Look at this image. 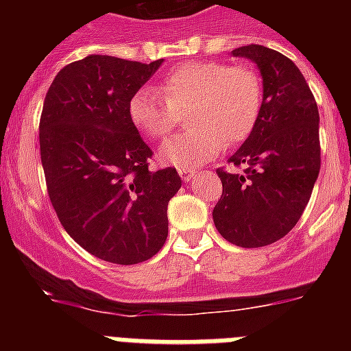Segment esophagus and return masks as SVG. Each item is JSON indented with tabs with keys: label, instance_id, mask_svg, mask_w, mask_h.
Masks as SVG:
<instances>
[{
	"label": "esophagus",
	"instance_id": "esophagus-1",
	"mask_svg": "<svg viewBox=\"0 0 351 351\" xmlns=\"http://www.w3.org/2000/svg\"><path fill=\"white\" fill-rule=\"evenodd\" d=\"M195 173L197 172L191 169H179V176H181L182 181H191V178H193Z\"/></svg>",
	"mask_w": 351,
	"mask_h": 351
}]
</instances>
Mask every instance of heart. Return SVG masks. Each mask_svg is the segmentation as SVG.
<instances>
[{"instance_id":"heart-1","label":"heart","mask_w":351,"mask_h":351,"mask_svg":"<svg viewBox=\"0 0 351 351\" xmlns=\"http://www.w3.org/2000/svg\"><path fill=\"white\" fill-rule=\"evenodd\" d=\"M262 79L251 66L190 61L161 77L156 91L141 88L128 101L132 125L145 137H167L186 114L190 130L161 145V161L179 169L210 160L246 141L262 110Z\"/></svg>"}]
</instances>
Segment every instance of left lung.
Instances as JSON below:
<instances>
[{
	"instance_id": "obj_1",
	"label": "left lung",
	"mask_w": 351,
	"mask_h": 351,
	"mask_svg": "<svg viewBox=\"0 0 351 351\" xmlns=\"http://www.w3.org/2000/svg\"><path fill=\"white\" fill-rule=\"evenodd\" d=\"M255 61L263 79L258 121L228 163L218 169L223 193L213 219L219 234L241 247L283 239L308 206L320 172V114L308 82L291 60L263 45L232 51Z\"/></svg>"
}]
</instances>
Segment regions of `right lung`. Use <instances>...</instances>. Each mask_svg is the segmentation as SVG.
<instances>
[{
  "label": "right lung",
  "instance_id": "1",
  "mask_svg": "<svg viewBox=\"0 0 351 351\" xmlns=\"http://www.w3.org/2000/svg\"><path fill=\"white\" fill-rule=\"evenodd\" d=\"M163 60L93 54L61 68L40 116V158L64 230L91 255L119 265L154 256L169 235L167 207L181 188L173 167L151 170L153 151L128 101Z\"/></svg>",
  "mask_w": 351,
  "mask_h": 351
}]
</instances>
